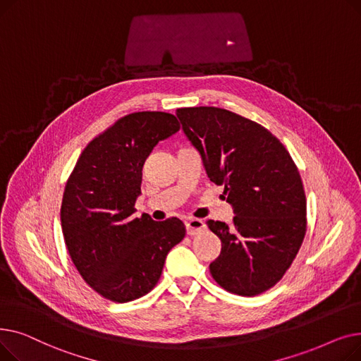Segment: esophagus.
<instances>
[{
	"label": "esophagus",
	"instance_id": "34e87169",
	"mask_svg": "<svg viewBox=\"0 0 361 361\" xmlns=\"http://www.w3.org/2000/svg\"><path fill=\"white\" fill-rule=\"evenodd\" d=\"M185 230H187L188 235H196L206 230V224L202 219L192 218L185 222Z\"/></svg>",
	"mask_w": 361,
	"mask_h": 361
}]
</instances>
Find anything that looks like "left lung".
Listing matches in <instances>:
<instances>
[{
    "label": "left lung",
    "mask_w": 361,
    "mask_h": 361,
    "mask_svg": "<svg viewBox=\"0 0 361 361\" xmlns=\"http://www.w3.org/2000/svg\"><path fill=\"white\" fill-rule=\"evenodd\" d=\"M177 117L235 214L230 224L206 222L222 243L212 278L238 295L268 291L290 269L307 230L297 165L268 128L233 111L178 108Z\"/></svg>",
    "instance_id": "8db88e82"
}]
</instances>
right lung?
I'll return each instance as SVG.
<instances>
[{
	"label": "right lung",
	"mask_w": 361,
	"mask_h": 361,
	"mask_svg": "<svg viewBox=\"0 0 361 361\" xmlns=\"http://www.w3.org/2000/svg\"><path fill=\"white\" fill-rule=\"evenodd\" d=\"M178 130L173 114H127L87 143L66 183V247L85 282L106 300L127 302L154 290L168 252L185 235L178 218L131 216L146 158Z\"/></svg>",
	"instance_id": "1"
}]
</instances>
